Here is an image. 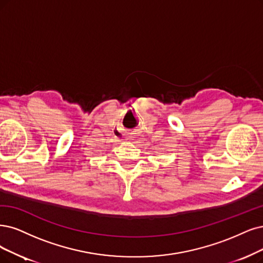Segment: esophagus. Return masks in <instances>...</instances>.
Segmentation results:
<instances>
[{
  "label": "esophagus",
  "mask_w": 263,
  "mask_h": 263,
  "mask_svg": "<svg viewBox=\"0 0 263 263\" xmlns=\"http://www.w3.org/2000/svg\"><path fill=\"white\" fill-rule=\"evenodd\" d=\"M137 138H138V133H135V132H130L125 135L126 141H134Z\"/></svg>",
  "instance_id": "34e87169"
}]
</instances>
